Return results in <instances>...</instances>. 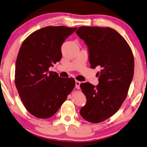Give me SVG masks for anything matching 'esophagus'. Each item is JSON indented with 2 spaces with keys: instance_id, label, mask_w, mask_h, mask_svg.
Listing matches in <instances>:
<instances>
[{
  "instance_id": "34e87169",
  "label": "esophagus",
  "mask_w": 147,
  "mask_h": 147,
  "mask_svg": "<svg viewBox=\"0 0 147 147\" xmlns=\"http://www.w3.org/2000/svg\"><path fill=\"white\" fill-rule=\"evenodd\" d=\"M75 84H76V85H75L76 88H77V89H80V85L81 84V82H80V81H78V80H76Z\"/></svg>"
}]
</instances>
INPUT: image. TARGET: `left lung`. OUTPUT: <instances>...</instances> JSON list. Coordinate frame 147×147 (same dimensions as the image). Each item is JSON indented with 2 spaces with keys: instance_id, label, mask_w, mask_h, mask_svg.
<instances>
[{
  "instance_id": "1",
  "label": "left lung",
  "mask_w": 147,
  "mask_h": 147,
  "mask_svg": "<svg viewBox=\"0 0 147 147\" xmlns=\"http://www.w3.org/2000/svg\"><path fill=\"white\" fill-rule=\"evenodd\" d=\"M76 32L88 46L91 68L101 67L96 87L89 82L80 86L87 99L80 115L97 124L115 115L126 98L134 76V55L126 40L110 27L83 26Z\"/></svg>"
}]
</instances>
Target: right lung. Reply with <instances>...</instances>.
Wrapping results in <instances>:
<instances>
[{
  "label": "right lung",
  "mask_w": 147,
  "mask_h": 147,
  "mask_svg": "<svg viewBox=\"0 0 147 147\" xmlns=\"http://www.w3.org/2000/svg\"><path fill=\"white\" fill-rule=\"evenodd\" d=\"M77 28L48 26L25 39L16 63L15 84L26 110L38 118L52 117L75 86L73 78L49 71L62 57L61 46Z\"/></svg>",
  "instance_id": "obj_1"
}]
</instances>
